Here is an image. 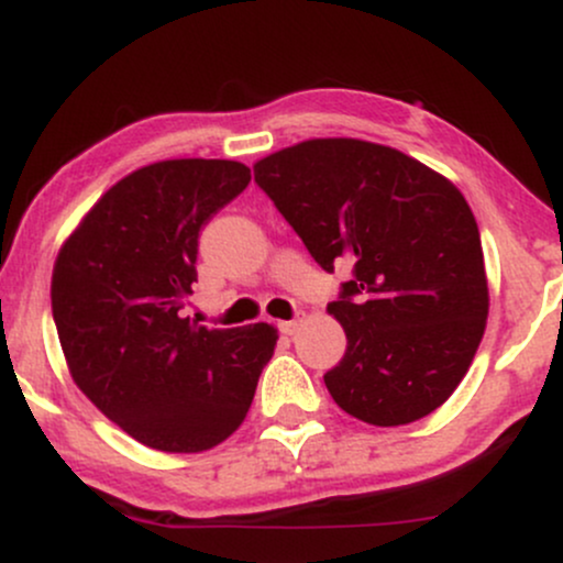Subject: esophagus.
Masks as SVG:
<instances>
[{"instance_id":"1","label":"esophagus","mask_w":563,"mask_h":563,"mask_svg":"<svg viewBox=\"0 0 563 563\" xmlns=\"http://www.w3.org/2000/svg\"><path fill=\"white\" fill-rule=\"evenodd\" d=\"M277 328H280L283 335H296V331H299V320H283L277 322Z\"/></svg>"}]
</instances>
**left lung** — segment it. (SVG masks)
<instances>
[{
	"label": "left lung",
	"instance_id": "left-lung-1",
	"mask_svg": "<svg viewBox=\"0 0 563 563\" xmlns=\"http://www.w3.org/2000/svg\"><path fill=\"white\" fill-rule=\"evenodd\" d=\"M322 269L352 262L328 312L346 354L325 373L341 410L405 426L457 389L489 312L482 238L466 198L421 161L352 137L307 140L254 164Z\"/></svg>",
	"mask_w": 563,
	"mask_h": 563
}]
</instances>
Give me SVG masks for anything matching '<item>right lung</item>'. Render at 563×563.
I'll use <instances>...</instances> for the list:
<instances>
[{"mask_svg": "<svg viewBox=\"0 0 563 563\" xmlns=\"http://www.w3.org/2000/svg\"><path fill=\"white\" fill-rule=\"evenodd\" d=\"M251 183L249 166L174 158L119 179L63 243L53 318L76 386L145 448L203 452L243 423L277 331L183 318L198 232Z\"/></svg>", "mask_w": 563, "mask_h": 563, "instance_id": "1", "label": "right lung"}]
</instances>
